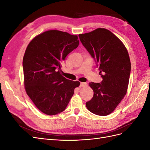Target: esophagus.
<instances>
[{"instance_id": "1", "label": "esophagus", "mask_w": 150, "mask_h": 150, "mask_svg": "<svg viewBox=\"0 0 150 150\" xmlns=\"http://www.w3.org/2000/svg\"><path fill=\"white\" fill-rule=\"evenodd\" d=\"M87 86V83H81L80 84V88H83L85 87V86Z\"/></svg>"}]
</instances>
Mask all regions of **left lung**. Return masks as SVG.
<instances>
[{"label":"left lung","mask_w":150,"mask_h":150,"mask_svg":"<svg viewBox=\"0 0 150 150\" xmlns=\"http://www.w3.org/2000/svg\"><path fill=\"white\" fill-rule=\"evenodd\" d=\"M79 37L96 59L103 78L101 83H89L94 95L86 102V108L96 115H108L115 110L127 93L131 71L128 50L118 38L106 29L98 28L79 34Z\"/></svg>","instance_id":"left-lung-1"}]
</instances>
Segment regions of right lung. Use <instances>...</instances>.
Listing matches in <instances>:
<instances>
[{"mask_svg":"<svg viewBox=\"0 0 150 150\" xmlns=\"http://www.w3.org/2000/svg\"><path fill=\"white\" fill-rule=\"evenodd\" d=\"M79 44L78 35L50 30L35 36L23 57L25 90L39 111L55 115L64 111L79 81L62 75L61 62Z\"/></svg>","mask_w":150,"mask_h":150,"instance_id":"1","label":"right lung"}]
</instances>
